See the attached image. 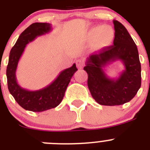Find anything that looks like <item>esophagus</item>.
Instances as JSON below:
<instances>
[{"label":"esophagus","mask_w":150,"mask_h":150,"mask_svg":"<svg viewBox=\"0 0 150 150\" xmlns=\"http://www.w3.org/2000/svg\"><path fill=\"white\" fill-rule=\"evenodd\" d=\"M76 64L77 68L82 69L83 68V65H84V61L83 59H78V60L76 61Z\"/></svg>","instance_id":"esophagus-1"}]
</instances>
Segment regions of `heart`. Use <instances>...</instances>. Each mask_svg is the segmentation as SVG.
<instances>
[{
	"label": "heart",
	"mask_w": 150,
	"mask_h": 150,
	"mask_svg": "<svg viewBox=\"0 0 150 150\" xmlns=\"http://www.w3.org/2000/svg\"><path fill=\"white\" fill-rule=\"evenodd\" d=\"M89 35L91 38H97L100 45L106 46L114 39L115 32L111 26H95L90 30Z\"/></svg>",
	"instance_id": "b5f03b06"
}]
</instances>
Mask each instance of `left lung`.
I'll return each mask as SVG.
<instances>
[{"label": "left lung", "instance_id": "obj_1", "mask_svg": "<svg viewBox=\"0 0 150 150\" xmlns=\"http://www.w3.org/2000/svg\"><path fill=\"white\" fill-rule=\"evenodd\" d=\"M113 45L87 58L84 71L88 74V87L100 105H122L136 95L141 86V66L137 47L122 24L113 20ZM120 60L125 69L116 78L107 76L104 67Z\"/></svg>", "mask_w": 150, "mask_h": 150}]
</instances>
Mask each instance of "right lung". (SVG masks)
Segmentation results:
<instances>
[{
  "label": "right lung",
  "mask_w": 150,
  "mask_h": 150,
  "mask_svg": "<svg viewBox=\"0 0 150 150\" xmlns=\"http://www.w3.org/2000/svg\"><path fill=\"white\" fill-rule=\"evenodd\" d=\"M52 30L51 24L36 22L31 24L20 34L11 49L6 67L8 89L22 108L33 112L55 108L62 102L67 87L74 73L77 71L76 64L62 71L56 79L47 86L36 91H30L18 84L16 76L17 66L28 43L41 35Z\"/></svg>",
  "instance_id": "add662e5"
}]
</instances>
